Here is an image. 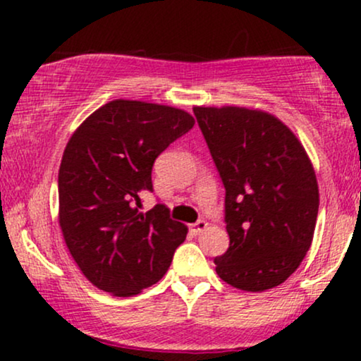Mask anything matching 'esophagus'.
<instances>
[{"mask_svg": "<svg viewBox=\"0 0 361 361\" xmlns=\"http://www.w3.org/2000/svg\"><path fill=\"white\" fill-rule=\"evenodd\" d=\"M205 229H207V222L205 221H198V222H195V224H192V226H190V231H192L193 234L204 233Z\"/></svg>", "mask_w": 361, "mask_h": 361, "instance_id": "obj_1", "label": "esophagus"}]
</instances>
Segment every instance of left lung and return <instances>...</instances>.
Returning a JSON list of instances; mask_svg holds the SVG:
<instances>
[{"mask_svg": "<svg viewBox=\"0 0 361 361\" xmlns=\"http://www.w3.org/2000/svg\"><path fill=\"white\" fill-rule=\"evenodd\" d=\"M226 188L229 247L214 259L226 283L263 292L299 268L316 229L319 188L300 140L275 115L195 106Z\"/></svg>", "mask_w": 361, "mask_h": 361, "instance_id": "left-lung-1", "label": "left lung"}]
</instances>
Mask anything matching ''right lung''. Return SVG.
<instances>
[{"instance_id": "obj_1", "label": "right lung", "mask_w": 361, "mask_h": 361, "mask_svg": "<svg viewBox=\"0 0 361 361\" xmlns=\"http://www.w3.org/2000/svg\"><path fill=\"white\" fill-rule=\"evenodd\" d=\"M195 126L188 111L114 100L90 115L69 139L59 168V226L66 246L94 287L137 295L163 279L185 224L166 205L139 212L152 192L156 157Z\"/></svg>"}]
</instances>
